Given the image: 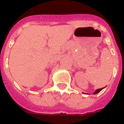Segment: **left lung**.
<instances>
[{"mask_svg":"<svg viewBox=\"0 0 124 124\" xmlns=\"http://www.w3.org/2000/svg\"><path fill=\"white\" fill-rule=\"evenodd\" d=\"M102 89L103 88H101V89H96L95 91H94V93H93V94H96V93H99L100 91L102 90Z\"/></svg>","mask_w":124,"mask_h":124,"instance_id":"1","label":"left lung"}]
</instances>
